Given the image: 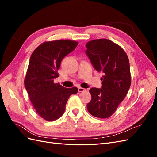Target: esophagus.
<instances>
[{
  "instance_id": "esophagus-1",
  "label": "esophagus",
  "mask_w": 157,
  "mask_h": 157,
  "mask_svg": "<svg viewBox=\"0 0 157 157\" xmlns=\"http://www.w3.org/2000/svg\"><path fill=\"white\" fill-rule=\"evenodd\" d=\"M78 92H84V91H85V90H86V89H84V88H81V87H79L78 88Z\"/></svg>"
}]
</instances>
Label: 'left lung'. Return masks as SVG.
<instances>
[{"label":"left lung","mask_w":157,"mask_h":157,"mask_svg":"<svg viewBox=\"0 0 157 157\" xmlns=\"http://www.w3.org/2000/svg\"><path fill=\"white\" fill-rule=\"evenodd\" d=\"M85 51L94 68L103 76L101 88H92V99L87 104L94 117L106 118L115 113L131 84L129 59L121 46L108 39L88 42Z\"/></svg>","instance_id":"left-lung-1"}]
</instances>
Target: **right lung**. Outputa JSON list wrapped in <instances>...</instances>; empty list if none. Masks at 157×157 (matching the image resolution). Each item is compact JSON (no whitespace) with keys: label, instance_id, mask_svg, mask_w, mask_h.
Instances as JSON below:
<instances>
[{"label":"right lung","instance_id":"1","mask_svg":"<svg viewBox=\"0 0 157 157\" xmlns=\"http://www.w3.org/2000/svg\"><path fill=\"white\" fill-rule=\"evenodd\" d=\"M78 44L69 40L45 42L31 56L25 86L36 112L46 121H53L62 116L69 96L78 92L77 87L66 88L54 82L61 61Z\"/></svg>","mask_w":157,"mask_h":157}]
</instances>
